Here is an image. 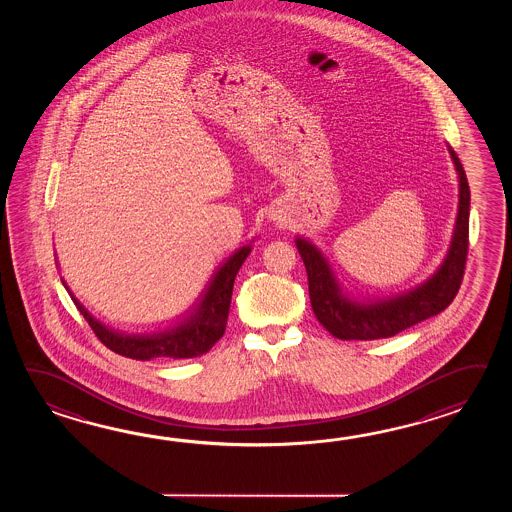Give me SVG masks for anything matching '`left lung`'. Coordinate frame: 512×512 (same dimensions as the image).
Wrapping results in <instances>:
<instances>
[{
    "mask_svg": "<svg viewBox=\"0 0 512 512\" xmlns=\"http://www.w3.org/2000/svg\"><path fill=\"white\" fill-rule=\"evenodd\" d=\"M456 168L459 194L457 216L452 240L441 265L425 282L414 289L390 298L355 300L342 293V285L333 274L322 252L305 238L296 240V247L305 263L309 280V298L315 316L333 337L340 340H377L401 333L426 318L443 313L456 298L463 280L468 251V216L470 188L463 164L456 152L446 144Z\"/></svg>",
    "mask_w": 512,
    "mask_h": 512,
    "instance_id": "obj_1",
    "label": "left lung"
}]
</instances>
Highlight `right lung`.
<instances>
[{"mask_svg": "<svg viewBox=\"0 0 512 512\" xmlns=\"http://www.w3.org/2000/svg\"><path fill=\"white\" fill-rule=\"evenodd\" d=\"M249 254H251L249 245L234 252L229 260L225 261V265L216 272L212 282L208 283L205 296L201 298L196 309L177 326L168 327L163 331H155L148 335H124L102 326L98 320L87 313L82 305H78H80V311L86 316L89 326L93 327V331L100 338V342H104V346H108L111 351L119 355L137 360L157 359V357L174 360L201 357L225 333L234 280Z\"/></svg>", "mask_w": 512, "mask_h": 512, "instance_id": "1", "label": "right lung"}]
</instances>
